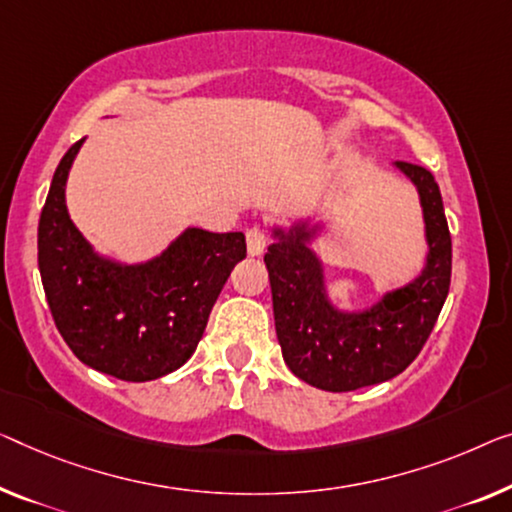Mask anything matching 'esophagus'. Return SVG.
I'll return each instance as SVG.
<instances>
[{"instance_id": "esophagus-1", "label": "esophagus", "mask_w": 512, "mask_h": 512, "mask_svg": "<svg viewBox=\"0 0 512 512\" xmlns=\"http://www.w3.org/2000/svg\"><path fill=\"white\" fill-rule=\"evenodd\" d=\"M246 246H248V255H262L266 246H269V234L264 232V227L253 225L246 232Z\"/></svg>"}]
</instances>
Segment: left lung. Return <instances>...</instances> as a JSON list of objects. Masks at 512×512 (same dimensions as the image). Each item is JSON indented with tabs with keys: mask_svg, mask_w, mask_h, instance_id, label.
<instances>
[{
	"mask_svg": "<svg viewBox=\"0 0 512 512\" xmlns=\"http://www.w3.org/2000/svg\"><path fill=\"white\" fill-rule=\"evenodd\" d=\"M395 165L421 195L430 248L423 273L409 285L363 312H340L326 296L322 262L308 248L317 227L273 230L276 241L264 255L282 358L296 377L322 391H356L400 375L430 338L451 287L453 246L437 181L421 165Z\"/></svg>",
	"mask_w": 512,
	"mask_h": 512,
	"instance_id": "obj_1",
	"label": "left lung"
}]
</instances>
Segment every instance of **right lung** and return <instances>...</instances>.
I'll return each mask as SVG.
<instances>
[{"instance_id": "obj_1", "label": "right lung", "mask_w": 512, "mask_h": 512, "mask_svg": "<svg viewBox=\"0 0 512 512\" xmlns=\"http://www.w3.org/2000/svg\"><path fill=\"white\" fill-rule=\"evenodd\" d=\"M82 142L59 160L38 220V269L71 352L105 375L151 381L193 356L236 262L241 232H183L163 255L126 266L96 255L66 211V179Z\"/></svg>"}]
</instances>
